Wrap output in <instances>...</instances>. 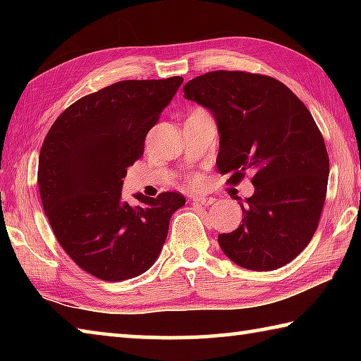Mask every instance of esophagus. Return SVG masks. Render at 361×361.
<instances>
[{
    "instance_id": "obj_1",
    "label": "esophagus",
    "mask_w": 361,
    "mask_h": 361,
    "mask_svg": "<svg viewBox=\"0 0 361 361\" xmlns=\"http://www.w3.org/2000/svg\"><path fill=\"white\" fill-rule=\"evenodd\" d=\"M192 200H194L195 204H200V205H205V207H209V205H212L213 202H215V199L207 197V195H194Z\"/></svg>"
}]
</instances>
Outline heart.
<instances>
[{
  "label": "heart",
  "mask_w": 361,
  "mask_h": 361,
  "mask_svg": "<svg viewBox=\"0 0 361 361\" xmlns=\"http://www.w3.org/2000/svg\"><path fill=\"white\" fill-rule=\"evenodd\" d=\"M189 181H191V183H195V181H197L199 178H197V176H195V175H192V176H189V178H188Z\"/></svg>",
  "instance_id": "heart-1"
}]
</instances>
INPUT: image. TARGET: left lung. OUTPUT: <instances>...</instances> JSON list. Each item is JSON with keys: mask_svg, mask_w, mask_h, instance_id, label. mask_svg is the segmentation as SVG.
<instances>
[{"mask_svg": "<svg viewBox=\"0 0 361 361\" xmlns=\"http://www.w3.org/2000/svg\"><path fill=\"white\" fill-rule=\"evenodd\" d=\"M183 90L215 116L218 172L229 185L253 172L242 224L219 234V247L250 271L288 264L312 240L326 197L329 159L312 114L283 82L258 73L210 71Z\"/></svg>", "mask_w": 361, "mask_h": 361, "instance_id": "1", "label": "left lung"}]
</instances>
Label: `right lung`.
I'll list each match as a JSON object with an SVG mask.
<instances>
[{
  "mask_svg": "<svg viewBox=\"0 0 361 361\" xmlns=\"http://www.w3.org/2000/svg\"><path fill=\"white\" fill-rule=\"evenodd\" d=\"M183 82L127 79L76 100L41 146L38 186L49 224L66 255L97 279L121 282L152 266L167 239L180 192L142 205L122 202V178L145 152V138Z\"/></svg>",
  "mask_w": 361,
  "mask_h": 361,
  "instance_id": "obj_1",
  "label": "right lung"
}]
</instances>
